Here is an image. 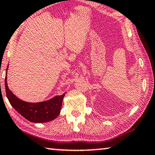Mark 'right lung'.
<instances>
[{
    "label": "right lung",
    "instance_id": "1",
    "mask_svg": "<svg viewBox=\"0 0 155 155\" xmlns=\"http://www.w3.org/2000/svg\"><path fill=\"white\" fill-rule=\"evenodd\" d=\"M7 97L11 105L27 120L33 123H45L58 117L60 113L61 104L65 94L56 96L49 101L31 103L21 101L8 89L7 84V72L5 80Z\"/></svg>",
    "mask_w": 155,
    "mask_h": 155
}]
</instances>
